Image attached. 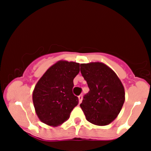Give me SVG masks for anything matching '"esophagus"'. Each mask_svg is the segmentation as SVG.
<instances>
[{
  "label": "esophagus",
  "instance_id": "obj_1",
  "mask_svg": "<svg viewBox=\"0 0 151 151\" xmlns=\"http://www.w3.org/2000/svg\"><path fill=\"white\" fill-rule=\"evenodd\" d=\"M78 99H79V103H81L82 102V101H83V96L82 95H80L78 96Z\"/></svg>",
  "mask_w": 151,
  "mask_h": 151
}]
</instances>
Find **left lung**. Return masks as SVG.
<instances>
[{
  "instance_id": "obj_1",
  "label": "left lung",
  "mask_w": 151,
  "mask_h": 151,
  "mask_svg": "<svg viewBox=\"0 0 151 151\" xmlns=\"http://www.w3.org/2000/svg\"><path fill=\"white\" fill-rule=\"evenodd\" d=\"M80 71L90 91L80 107L87 121L106 126L118 117L125 101V90L115 71L101 62L81 63Z\"/></svg>"
}]
</instances>
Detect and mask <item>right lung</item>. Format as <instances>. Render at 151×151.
<instances>
[{"label": "right lung", "mask_w": 151, "mask_h": 151, "mask_svg": "<svg viewBox=\"0 0 151 151\" xmlns=\"http://www.w3.org/2000/svg\"><path fill=\"white\" fill-rule=\"evenodd\" d=\"M79 72L80 63L61 60L50 66L39 79L33 91V102L42 123L58 126L69 118L78 104L72 88L73 80Z\"/></svg>", "instance_id": "obj_1"}]
</instances>
